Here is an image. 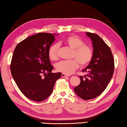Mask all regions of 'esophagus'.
Listing matches in <instances>:
<instances>
[{
	"label": "esophagus",
	"mask_w": 127,
	"mask_h": 127,
	"mask_svg": "<svg viewBox=\"0 0 127 127\" xmlns=\"http://www.w3.org/2000/svg\"><path fill=\"white\" fill-rule=\"evenodd\" d=\"M62 76L63 77H68V76H69V75H68L63 73L62 74Z\"/></svg>",
	"instance_id": "obj_1"
}]
</instances>
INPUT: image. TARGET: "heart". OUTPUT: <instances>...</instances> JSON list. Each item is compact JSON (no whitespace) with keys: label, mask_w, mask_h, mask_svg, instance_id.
<instances>
[{"label":"heart","mask_w":127,"mask_h":127,"mask_svg":"<svg viewBox=\"0 0 127 127\" xmlns=\"http://www.w3.org/2000/svg\"><path fill=\"white\" fill-rule=\"evenodd\" d=\"M62 42L74 50L72 57L75 58L59 62L56 65L57 71L70 75L78 68L79 63L82 66H86L90 63L93 56V50L90 46L85 45L80 37L76 35H70L64 39ZM58 52L59 45H52L48 50V57L51 61L57 60Z\"/></svg>","instance_id":"1"}]
</instances>
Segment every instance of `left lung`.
Segmentation results:
<instances>
[{"label": "left lung", "mask_w": 127, "mask_h": 127, "mask_svg": "<svg viewBox=\"0 0 127 127\" xmlns=\"http://www.w3.org/2000/svg\"><path fill=\"white\" fill-rule=\"evenodd\" d=\"M92 41L93 56L90 64L82 70L85 76H80L81 83L74 91L81 98L87 100L99 96L106 88L114 71V59L109 46L100 37L87 32Z\"/></svg>", "instance_id": "1"}]
</instances>
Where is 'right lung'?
Wrapping results in <instances>:
<instances>
[{
  "mask_svg": "<svg viewBox=\"0 0 127 127\" xmlns=\"http://www.w3.org/2000/svg\"><path fill=\"white\" fill-rule=\"evenodd\" d=\"M55 40L53 34L39 33L22 40L16 46L10 64L12 76L22 93L35 101L44 100L52 93L61 72L53 73L48 56Z\"/></svg>",
  "mask_w": 127,
  "mask_h": 127,
  "instance_id": "add662e5",
  "label": "right lung"
}]
</instances>
